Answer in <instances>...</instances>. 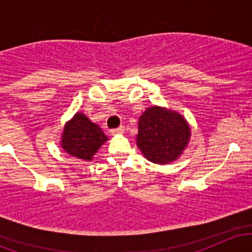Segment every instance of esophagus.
I'll return each instance as SVG.
<instances>
[{"mask_svg":"<svg viewBox=\"0 0 252 252\" xmlns=\"http://www.w3.org/2000/svg\"><path fill=\"white\" fill-rule=\"evenodd\" d=\"M124 130H126V129H124V126H118L117 129L110 130V132H111V135H118V134H123Z\"/></svg>","mask_w":252,"mask_h":252,"instance_id":"1","label":"esophagus"}]
</instances>
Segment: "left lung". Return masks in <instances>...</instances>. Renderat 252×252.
<instances>
[{
    "mask_svg": "<svg viewBox=\"0 0 252 252\" xmlns=\"http://www.w3.org/2000/svg\"><path fill=\"white\" fill-rule=\"evenodd\" d=\"M189 140V122L179 112L153 105L138 118L136 144L150 162L168 164L178 160Z\"/></svg>",
    "mask_w": 252,
    "mask_h": 252,
    "instance_id": "left-lung-1",
    "label": "left lung"
}]
</instances>
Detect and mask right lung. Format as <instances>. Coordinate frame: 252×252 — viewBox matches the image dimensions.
Wrapping results in <instances>:
<instances>
[{
    "label": "right lung",
    "instance_id": "right-lung-1",
    "mask_svg": "<svg viewBox=\"0 0 252 252\" xmlns=\"http://www.w3.org/2000/svg\"><path fill=\"white\" fill-rule=\"evenodd\" d=\"M108 141L103 130L83 112H77L65 123L60 138L63 150L73 158L91 161L98 149Z\"/></svg>",
    "mask_w": 252,
    "mask_h": 252
}]
</instances>
